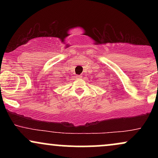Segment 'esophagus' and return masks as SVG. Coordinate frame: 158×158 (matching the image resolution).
<instances>
[{
    "label": "esophagus",
    "mask_w": 158,
    "mask_h": 158,
    "mask_svg": "<svg viewBox=\"0 0 158 158\" xmlns=\"http://www.w3.org/2000/svg\"><path fill=\"white\" fill-rule=\"evenodd\" d=\"M81 77H82V76H81V75H77V76H76V78H77V79H81Z\"/></svg>",
    "instance_id": "esophagus-1"
}]
</instances>
